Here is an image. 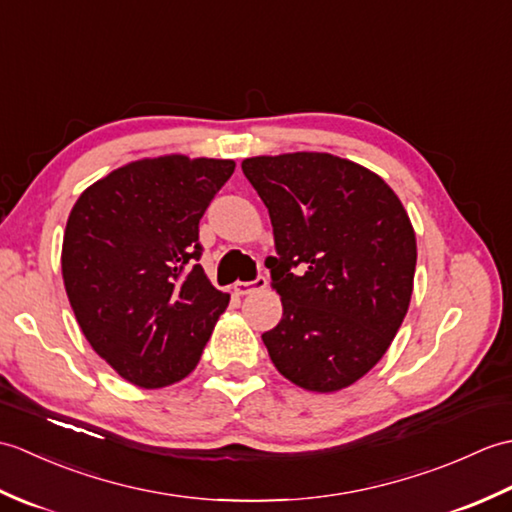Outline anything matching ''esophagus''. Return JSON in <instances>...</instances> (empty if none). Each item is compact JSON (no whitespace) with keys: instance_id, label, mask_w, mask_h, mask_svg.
Segmentation results:
<instances>
[{"instance_id":"obj_1","label":"esophagus","mask_w":512,"mask_h":512,"mask_svg":"<svg viewBox=\"0 0 512 512\" xmlns=\"http://www.w3.org/2000/svg\"><path fill=\"white\" fill-rule=\"evenodd\" d=\"M268 286V279L264 275H257L253 281H235L233 284V290L235 295H250L253 290H262Z\"/></svg>"}]
</instances>
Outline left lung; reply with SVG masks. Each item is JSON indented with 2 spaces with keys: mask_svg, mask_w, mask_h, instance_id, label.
<instances>
[{
  "mask_svg": "<svg viewBox=\"0 0 512 512\" xmlns=\"http://www.w3.org/2000/svg\"><path fill=\"white\" fill-rule=\"evenodd\" d=\"M242 171L275 235L266 266L284 314L262 334L270 361L308 391L356 383L411 301L418 253L405 206L376 173L332 154L246 158Z\"/></svg>",
  "mask_w": 512,
  "mask_h": 512,
  "instance_id": "left-lung-1",
  "label": "left lung"
}]
</instances>
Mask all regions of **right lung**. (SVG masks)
<instances>
[{"label": "right lung", "instance_id": "right-lung-1", "mask_svg": "<svg viewBox=\"0 0 512 512\" xmlns=\"http://www.w3.org/2000/svg\"><path fill=\"white\" fill-rule=\"evenodd\" d=\"M233 171V160L145 158L72 206L65 292L94 352L129 383L156 389L189 376L228 306L198 259L200 220Z\"/></svg>", "mask_w": 512, "mask_h": 512}]
</instances>
